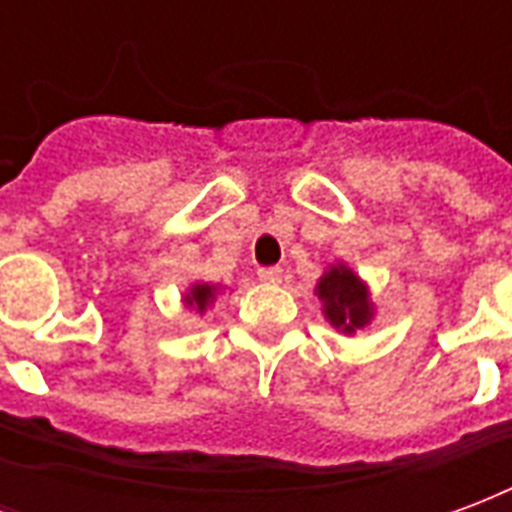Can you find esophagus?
I'll list each match as a JSON object with an SVG mask.
<instances>
[{
	"instance_id": "1",
	"label": "esophagus",
	"mask_w": 512,
	"mask_h": 512,
	"mask_svg": "<svg viewBox=\"0 0 512 512\" xmlns=\"http://www.w3.org/2000/svg\"><path fill=\"white\" fill-rule=\"evenodd\" d=\"M259 278L264 283H278L283 278V270L281 267H261Z\"/></svg>"
}]
</instances>
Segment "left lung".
<instances>
[{"mask_svg":"<svg viewBox=\"0 0 512 512\" xmlns=\"http://www.w3.org/2000/svg\"><path fill=\"white\" fill-rule=\"evenodd\" d=\"M316 297L322 300V313L335 330L354 335L374 319V302L365 286L346 264H330L316 283Z\"/></svg>","mask_w":512,"mask_h":512,"instance_id":"8db88e82","label":"left lung"}]
</instances>
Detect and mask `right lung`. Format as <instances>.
<instances>
[{
    "mask_svg": "<svg viewBox=\"0 0 512 512\" xmlns=\"http://www.w3.org/2000/svg\"><path fill=\"white\" fill-rule=\"evenodd\" d=\"M215 294H218V286H212V283H193L190 292L185 294V305L193 308L196 313H204L215 302Z\"/></svg>",
    "mask_w": 512,
    "mask_h": 512,
    "instance_id": "1",
    "label": "right lung"
}]
</instances>
